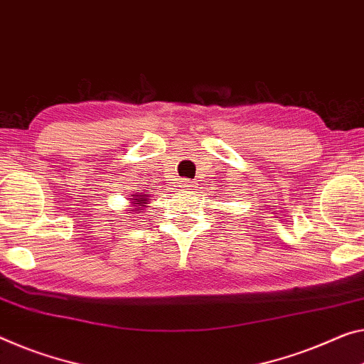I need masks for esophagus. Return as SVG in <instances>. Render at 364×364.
Returning <instances> with one entry per match:
<instances>
[{
    "label": "esophagus",
    "mask_w": 364,
    "mask_h": 364,
    "mask_svg": "<svg viewBox=\"0 0 364 364\" xmlns=\"http://www.w3.org/2000/svg\"><path fill=\"white\" fill-rule=\"evenodd\" d=\"M181 187H182V190H193V183L190 182V181H187V178H183L182 183H181Z\"/></svg>",
    "instance_id": "1"
}]
</instances>
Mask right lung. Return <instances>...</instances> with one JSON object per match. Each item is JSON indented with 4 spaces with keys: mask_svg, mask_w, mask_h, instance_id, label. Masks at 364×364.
Instances as JSON below:
<instances>
[{
    "mask_svg": "<svg viewBox=\"0 0 364 364\" xmlns=\"http://www.w3.org/2000/svg\"><path fill=\"white\" fill-rule=\"evenodd\" d=\"M130 201H132V206L133 208L130 211H138V213H143V208L146 206L148 203V193H133L130 195Z\"/></svg>",
    "mask_w": 364,
    "mask_h": 364,
    "instance_id": "1",
    "label": "right lung"
}]
</instances>
